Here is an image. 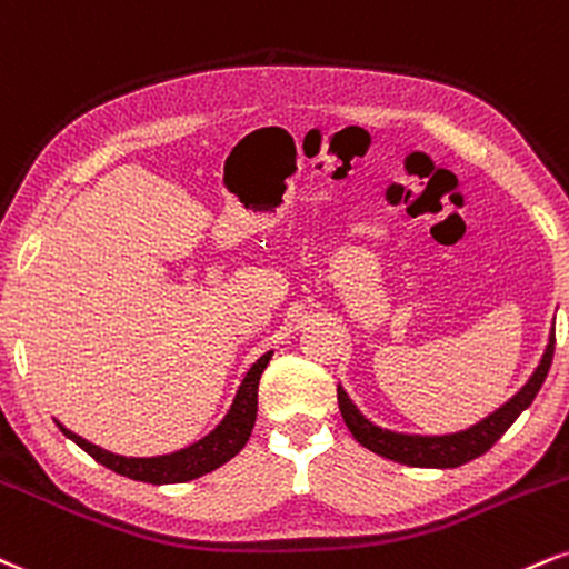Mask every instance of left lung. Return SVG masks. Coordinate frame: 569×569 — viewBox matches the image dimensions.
Instances as JSON below:
<instances>
[{
	"mask_svg": "<svg viewBox=\"0 0 569 569\" xmlns=\"http://www.w3.org/2000/svg\"><path fill=\"white\" fill-rule=\"evenodd\" d=\"M553 327L549 332V343H546L543 357L532 376L527 378V383L519 389L509 402H503L496 412L479 420V423L469 426V429L456 431V433H407V431H393L383 429V426L372 423L370 418L362 416L357 405L351 402V397L346 393L343 386H338V407L340 416H343L346 426L353 433L359 445L367 450L378 452V456L397 460L405 466H418V469H458V466L469 463V460L485 456L492 445L503 437L506 429L517 420L527 407L532 405L536 393L543 386L546 376H549V367L553 359Z\"/></svg>",
	"mask_w": 569,
	"mask_h": 569,
	"instance_id": "obj_1",
	"label": "left lung"
}]
</instances>
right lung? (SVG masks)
Wrapping results in <instances>:
<instances>
[{"label":"right lung","mask_w":569,"mask_h":569,"mask_svg":"<svg viewBox=\"0 0 569 569\" xmlns=\"http://www.w3.org/2000/svg\"><path fill=\"white\" fill-rule=\"evenodd\" d=\"M273 351H266L256 365L247 370V376L239 383L237 393H233V402L226 412L223 420L204 433L202 439L191 442L189 447H180L176 452H167V456H151V458H127L117 456V452L103 450V447L87 442L84 437L66 429L60 420H56L58 429L71 439L73 445H79L87 456H92L98 463H103L106 469L122 473L127 479H136V482H149V485H180L191 482V479L204 477V473L220 469L223 463L237 456L239 450L250 439L252 426H256L258 416V383L263 376L266 365L271 362Z\"/></svg>","instance_id":"obj_1"}]
</instances>
